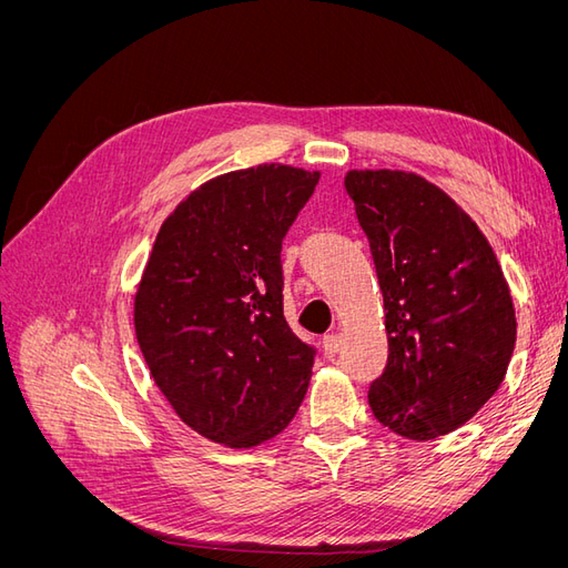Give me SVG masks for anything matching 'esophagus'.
I'll use <instances>...</instances> for the list:
<instances>
[{"label": "esophagus", "mask_w": 568, "mask_h": 568, "mask_svg": "<svg viewBox=\"0 0 568 568\" xmlns=\"http://www.w3.org/2000/svg\"><path fill=\"white\" fill-rule=\"evenodd\" d=\"M322 348L326 355H336L341 351V336L338 334H326L322 338Z\"/></svg>", "instance_id": "1"}]
</instances>
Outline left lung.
<instances>
[{
    "label": "left lung",
    "mask_w": 568,
    "mask_h": 568,
    "mask_svg": "<svg viewBox=\"0 0 568 568\" xmlns=\"http://www.w3.org/2000/svg\"><path fill=\"white\" fill-rule=\"evenodd\" d=\"M346 192L386 311L388 363L369 407L409 440L450 434L500 388L517 343L503 267L476 222L415 173L351 170Z\"/></svg>",
    "instance_id": "left-lung-1"
}]
</instances>
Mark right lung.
<instances>
[{"instance_id": "obj_1", "label": "right lung", "mask_w": 568, "mask_h": 568, "mask_svg": "<svg viewBox=\"0 0 568 568\" xmlns=\"http://www.w3.org/2000/svg\"><path fill=\"white\" fill-rule=\"evenodd\" d=\"M320 173L265 163L213 178L168 215L134 296L153 382L196 434L253 448L305 398L315 348L284 320L282 242Z\"/></svg>"}]
</instances>
